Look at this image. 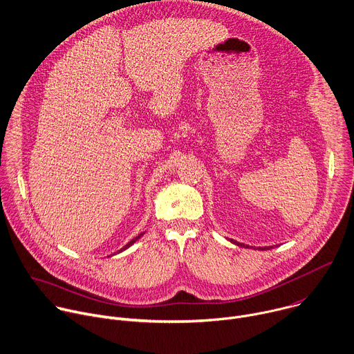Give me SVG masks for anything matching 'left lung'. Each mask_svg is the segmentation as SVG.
Returning a JSON list of instances; mask_svg holds the SVG:
<instances>
[{
    "instance_id": "left-lung-1",
    "label": "left lung",
    "mask_w": 354,
    "mask_h": 354,
    "mask_svg": "<svg viewBox=\"0 0 354 354\" xmlns=\"http://www.w3.org/2000/svg\"><path fill=\"white\" fill-rule=\"evenodd\" d=\"M230 242L232 243H234L236 246H241V248H246V249H249V246L248 245H243V243H239V242H236V241H233V239H230ZM274 246H268V248H257L259 250H270V249H272Z\"/></svg>"
}]
</instances>
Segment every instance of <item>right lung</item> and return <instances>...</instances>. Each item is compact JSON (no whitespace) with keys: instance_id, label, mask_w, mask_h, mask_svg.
Listing matches in <instances>:
<instances>
[{"instance_id":"right-lung-1","label":"right lung","mask_w":354,"mask_h":354,"mask_svg":"<svg viewBox=\"0 0 354 354\" xmlns=\"http://www.w3.org/2000/svg\"><path fill=\"white\" fill-rule=\"evenodd\" d=\"M143 234H145V232H143V233H140V234H139V236H136V238H133V239H132V241H131V242H129V243H128V245H125V246H124V248H122V249H121V250H118V252H116V253H113V254H118V253H121V252H124V250H127V249H129V248H131V246H132V245H133V243H135V242H136V241H139V239H140V238H142V236H143Z\"/></svg>"}]
</instances>
